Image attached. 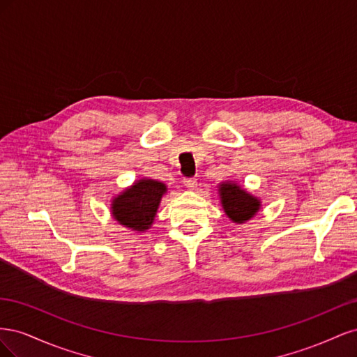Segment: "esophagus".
<instances>
[{"label":"esophagus","mask_w":357,"mask_h":357,"mask_svg":"<svg viewBox=\"0 0 357 357\" xmlns=\"http://www.w3.org/2000/svg\"><path fill=\"white\" fill-rule=\"evenodd\" d=\"M183 185H185L188 189H195L197 188V178L195 177L183 178Z\"/></svg>","instance_id":"esophagus-1"}]
</instances>
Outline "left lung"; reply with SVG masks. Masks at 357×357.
I'll return each mask as SVG.
<instances>
[{"label": "left lung", "mask_w": 357, "mask_h": 357, "mask_svg": "<svg viewBox=\"0 0 357 357\" xmlns=\"http://www.w3.org/2000/svg\"><path fill=\"white\" fill-rule=\"evenodd\" d=\"M219 197L226 215L235 223L241 225L250 220L261 210V201L234 181L220 183Z\"/></svg>", "instance_id": "obj_1"}]
</instances>
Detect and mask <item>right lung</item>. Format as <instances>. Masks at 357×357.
Masks as SVG:
<instances>
[{
  "mask_svg": "<svg viewBox=\"0 0 357 357\" xmlns=\"http://www.w3.org/2000/svg\"><path fill=\"white\" fill-rule=\"evenodd\" d=\"M167 193L164 183L152 178L137 180L131 188L112 201L113 218L125 228L144 232L153 225L162 197Z\"/></svg>",
  "mask_w": 357,
  "mask_h": 357,
  "instance_id": "obj_1",
  "label": "right lung"
}]
</instances>
